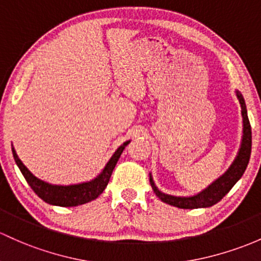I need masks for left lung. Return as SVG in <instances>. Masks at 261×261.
I'll list each match as a JSON object with an SVG mask.
<instances>
[{"label":"left lung","mask_w":261,"mask_h":261,"mask_svg":"<svg viewBox=\"0 0 261 261\" xmlns=\"http://www.w3.org/2000/svg\"><path fill=\"white\" fill-rule=\"evenodd\" d=\"M235 94H237V98L239 99L240 107H242L243 137L239 152L235 156L234 162L228 168V170L223 175L219 176L217 180H214L209 187H206L205 189L201 190L198 194L192 195V197H175V195L165 194V193L161 192L156 188L152 174H149L150 186H152L156 197L161 199L162 201L180 209L209 208V206H213L225 197L229 193V190L235 186V183L242 178L246 167H248L251 154V127L248 118V111H246V105L243 94L239 91H235Z\"/></svg>","instance_id":"8db88e82"}]
</instances>
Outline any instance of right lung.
<instances>
[{
    "label": "right lung",
    "mask_w": 261,
    "mask_h": 261,
    "mask_svg": "<svg viewBox=\"0 0 261 261\" xmlns=\"http://www.w3.org/2000/svg\"><path fill=\"white\" fill-rule=\"evenodd\" d=\"M130 141L123 143L118 149L114 152L113 155L103 168L102 172L98 174L96 178L92 179L89 181L80 184H71V186H56V184H49L47 181L41 180L37 176H35L32 173L27 169V167L21 162L18 158L17 153H16L15 148L12 147V154L15 158L16 164L23 174L24 179L30 187L32 188L33 192L40 197L42 200L46 203L51 204V205L57 206H77L82 205V204L88 203V201L94 200V199L99 197L103 193V190L107 187L109 179H111L112 172H113L114 167H116L117 162H118L120 154H122L124 148L129 144Z\"/></svg>",
    "instance_id": "add662e5"
}]
</instances>
